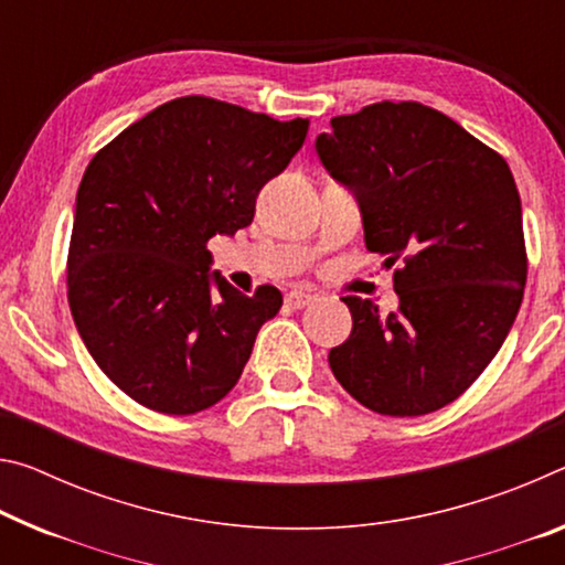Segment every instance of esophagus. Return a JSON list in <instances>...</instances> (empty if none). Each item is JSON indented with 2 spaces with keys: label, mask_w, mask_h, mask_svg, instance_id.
Instances as JSON below:
<instances>
[{
  "label": "esophagus",
  "mask_w": 565,
  "mask_h": 565,
  "mask_svg": "<svg viewBox=\"0 0 565 565\" xmlns=\"http://www.w3.org/2000/svg\"><path fill=\"white\" fill-rule=\"evenodd\" d=\"M315 299H317L315 294H311V291H301V289H294V291L286 294V303H289L291 309H301V307H307V303H311Z\"/></svg>",
  "instance_id": "1"
}]
</instances>
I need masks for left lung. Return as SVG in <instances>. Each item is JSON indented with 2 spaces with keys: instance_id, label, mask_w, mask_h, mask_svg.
Here are the masks:
<instances>
[{
  "instance_id": "obj_1",
  "label": "left lung",
  "mask_w": 565,
  "mask_h": 565,
  "mask_svg": "<svg viewBox=\"0 0 565 565\" xmlns=\"http://www.w3.org/2000/svg\"><path fill=\"white\" fill-rule=\"evenodd\" d=\"M331 178L356 195L366 250L395 276L399 309L344 297L352 334L329 366L380 415L435 412L490 364L523 301L521 195L503 156L423 103H374L317 138Z\"/></svg>"
}]
</instances>
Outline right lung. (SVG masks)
Listing matches in <instances>:
<instances>
[{"instance_id": "right-lung-1", "label": "right lung", "mask_w": 565, "mask_h": 565, "mask_svg": "<svg viewBox=\"0 0 565 565\" xmlns=\"http://www.w3.org/2000/svg\"><path fill=\"white\" fill-rule=\"evenodd\" d=\"M309 120L203 95L175 97L97 150L67 254V301L97 366L138 405L195 415L234 390L258 329L281 309L211 268L205 244L254 221L256 195L289 166Z\"/></svg>"}]
</instances>
